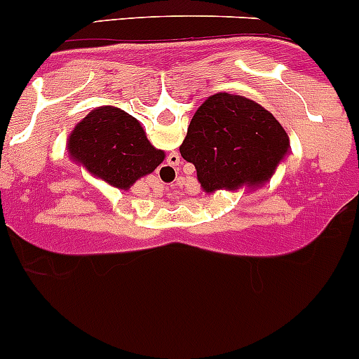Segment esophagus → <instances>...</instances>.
Returning <instances> with one entry per match:
<instances>
[{
	"label": "esophagus",
	"instance_id": "34e87169",
	"mask_svg": "<svg viewBox=\"0 0 359 359\" xmlns=\"http://www.w3.org/2000/svg\"><path fill=\"white\" fill-rule=\"evenodd\" d=\"M180 165V156L177 154V152H172V154L168 156V159H166V165H163L161 172H163V177H166V179H173V177L177 175V166Z\"/></svg>",
	"mask_w": 359,
	"mask_h": 359
}]
</instances>
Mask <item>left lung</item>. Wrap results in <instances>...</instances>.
Masks as SVG:
<instances>
[{"label":"left lung","instance_id":"8db88e82","mask_svg":"<svg viewBox=\"0 0 359 359\" xmlns=\"http://www.w3.org/2000/svg\"><path fill=\"white\" fill-rule=\"evenodd\" d=\"M287 149V133L259 103L217 93L191 119L180 156L194 165L205 193H214L263 186Z\"/></svg>","mask_w":359,"mask_h":359}]
</instances>
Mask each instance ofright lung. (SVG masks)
I'll list each match as a JSON object with an SVG mask.
<instances>
[{"label":"right lung","mask_w":359,"mask_h":359,"mask_svg":"<svg viewBox=\"0 0 359 359\" xmlns=\"http://www.w3.org/2000/svg\"><path fill=\"white\" fill-rule=\"evenodd\" d=\"M68 151L93 175L124 191L165 159L140 123L116 107H98L87 114L69 135Z\"/></svg>","instance_id":"add662e5"}]
</instances>
